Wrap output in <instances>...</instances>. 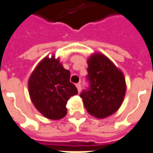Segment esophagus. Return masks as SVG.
Instances as JSON below:
<instances>
[{
    "mask_svg": "<svg viewBox=\"0 0 153 153\" xmlns=\"http://www.w3.org/2000/svg\"><path fill=\"white\" fill-rule=\"evenodd\" d=\"M76 87H77V89H78V91H79V92H80L81 91V84L80 83H78V84H76Z\"/></svg>",
    "mask_w": 153,
    "mask_h": 153,
    "instance_id": "34e87169",
    "label": "esophagus"
}]
</instances>
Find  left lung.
<instances>
[{"mask_svg": "<svg viewBox=\"0 0 153 153\" xmlns=\"http://www.w3.org/2000/svg\"><path fill=\"white\" fill-rule=\"evenodd\" d=\"M89 87L80 94L85 109L97 118L111 116L120 108L126 93L123 74L105 55L95 53L88 60Z\"/></svg>", "mask_w": 153, "mask_h": 153, "instance_id": "left-lung-1", "label": "left lung"}]
</instances>
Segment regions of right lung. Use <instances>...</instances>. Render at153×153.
Returning <instances> with one entry per match:
<instances>
[{
    "mask_svg": "<svg viewBox=\"0 0 153 153\" xmlns=\"http://www.w3.org/2000/svg\"><path fill=\"white\" fill-rule=\"evenodd\" d=\"M69 79L70 72L54 57L42 59L33 72L28 81L29 94L37 111L45 117L59 120L67 114L68 99L78 94Z\"/></svg>",
    "mask_w": 153,
    "mask_h": 153,
    "instance_id": "add662e5",
    "label": "right lung"
}]
</instances>
